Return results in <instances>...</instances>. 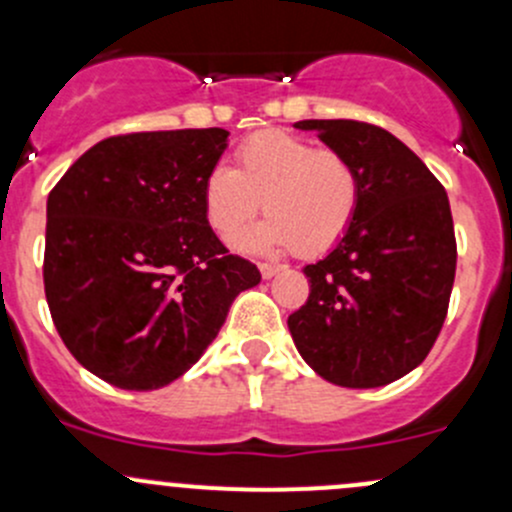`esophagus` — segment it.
I'll return each instance as SVG.
<instances>
[{
  "label": "esophagus",
  "mask_w": 512,
  "mask_h": 512,
  "mask_svg": "<svg viewBox=\"0 0 512 512\" xmlns=\"http://www.w3.org/2000/svg\"><path fill=\"white\" fill-rule=\"evenodd\" d=\"M282 270H285V267H282V265H270V262H262V265H260V272H262V277H265V280H272V277L280 275Z\"/></svg>",
  "instance_id": "34e87169"
}]
</instances>
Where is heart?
Here are the masks:
<instances>
[{
	"instance_id": "obj_1",
	"label": "heart",
	"mask_w": 512,
	"mask_h": 512,
	"mask_svg": "<svg viewBox=\"0 0 512 512\" xmlns=\"http://www.w3.org/2000/svg\"><path fill=\"white\" fill-rule=\"evenodd\" d=\"M270 218L242 232L245 252L297 247L319 255L342 240L359 208V173L344 153L314 148L287 131H260L235 153V170L215 165L203 180V208L223 240L242 230L260 210Z\"/></svg>"
}]
</instances>
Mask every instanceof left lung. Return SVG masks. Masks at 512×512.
Here are the masks:
<instances>
[{
    "label": "left lung",
    "mask_w": 512,
    "mask_h": 512,
    "mask_svg": "<svg viewBox=\"0 0 512 512\" xmlns=\"http://www.w3.org/2000/svg\"><path fill=\"white\" fill-rule=\"evenodd\" d=\"M359 173V208L342 240L304 267L309 299L287 327L322 379L376 389L431 352L456 277L448 195L409 146L359 121H297Z\"/></svg>",
    "instance_id": "1"
}]
</instances>
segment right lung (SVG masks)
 Here are the masks:
<instances>
[{"instance_id":"obj_1","label":"right lung","mask_w":512,"mask_h":512,"mask_svg":"<svg viewBox=\"0 0 512 512\" xmlns=\"http://www.w3.org/2000/svg\"><path fill=\"white\" fill-rule=\"evenodd\" d=\"M225 128L113 136L46 200L44 289L69 352L98 379L153 391L218 337L260 270L227 255L203 208Z\"/></svg>"}]
</instances>
